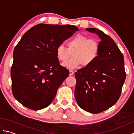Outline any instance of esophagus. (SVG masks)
<instances>
[{
    "label": "esophagus",
    "instance_id": "esophagus-1",
    "mask_svg": "<svg viewBox=\"0 0 134 134\" xmlns=\"http://www.w3.org/2000/svg\"><path fill=\"white\" fill-rule=\"evenodd\" d=\"M74 72L73 71L70 70V75H74Z\"/></svg>",
    "mask_w": 134,
    "mask_h": 134
}]
</instances>
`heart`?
<instances>
[{
	"label": "heart",
	"instance_id": "heart-1",
	"mask_svg": "<svg viewBox=\"0 0 134 134\" xmlns=\"http://www.w3.org/2000/svg\"><path fill=\"white\" fill-rule=\"evenodd\" d=\"M67 48L60 45L56 50V57L59 61L66 62L71 55L70 61L64 63L63 65L70 69H74L81 65L85 68L92 65L98 58L99 44L95 39H89L84 35H76L66 42Z\"/></svg>",
	"mask_w": 134,
	"mask_h": 134
}]
</instances>
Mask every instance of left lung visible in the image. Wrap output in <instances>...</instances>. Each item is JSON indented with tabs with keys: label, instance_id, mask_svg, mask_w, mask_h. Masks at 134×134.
<instances>
[{
	"label": "left lung",
	"instance_id": "1",
	"mask_svg": "<svg viewBox=\"0 0 134 134\" xmlns=\"http://www.w3.org/2000/svg\"><path fill=\"white\" fill-rule=\"evenodd\" d=\"M101 39L99 53L94 63L75 73V97L82 109L99 113L109 109L120 97L126 78L123 53L110 36L96 28H87Z\"/></svg>",
	"mask_w": 134,
	"mask_h": 134
}]
</instances>
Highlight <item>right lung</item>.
Returning a JSON list of instances; mask_svg holds the SVG:
<instances>
[{
	"label": "right lung",
	"instance_id": "obj_1",
	"mask_svg": "<svg viewBox=\"0 0 134 134\" xmlns=\"http://www.w3.org/2000/svg\"><path fill=\"white\" fill-rule=\"evenodd\" d=\"M78 30L73 25L40 24L22 36L14 48L11 69L12 92L22 105L37 110L51 104L69 75L60 65L56 48Z\"/></svg>",
	"mask_w": 134,
	"mask_h": 134
}]
</instances>
